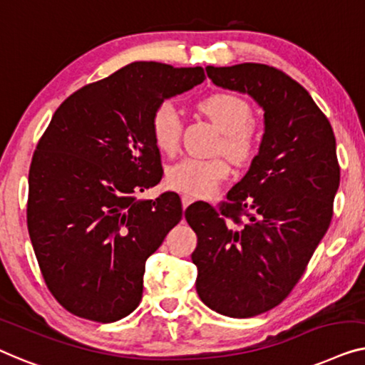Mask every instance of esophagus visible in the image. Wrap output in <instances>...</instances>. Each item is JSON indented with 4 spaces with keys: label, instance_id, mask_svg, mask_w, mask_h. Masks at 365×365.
Instances as JSON below:
<instances>
[{
    "label": "esophagus",
    "instance_id": "34e87169",
    "mask_svg": "<svg viewBox=\"0 0 365 365\" xmlns=\"http://www.w3.org/2000/svg\"><path fill=\"white\" fill-rule=\"evenodd\" d=\"M193 202H195L193 197H190V195H183V197H182V205H183V210L187 208V207H190V205H192Z\"/></svg>",
    "mask_w": 365,
    "mask_h": 365
}]
</instances>
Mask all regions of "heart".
I'll return each mask as SVG.
<instances>
[{"label":"heart","instance_id":"obj_1","mask_svg":"<svg viewBox=\"0 0 365 365\" xmlns=\"http://www.w3.org/2000/svg\"><path fill=\"white\" fill-rule=\"evenodd\" d=\"M200 110L207 114L223 132L220 148L235 163H246L261 145V130L251 119L253 110L248 101L233 92H215L200 101ZM152 137L158 150L177 152L182 140L183 120L172 101H163L152 112ZM230 175V165L223 157H187L172 165L167 182L172 188L193 197H208Z\"/></svg>","mask_w":365,"mask_h":365}]
</instances>
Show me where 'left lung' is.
Segmentation results:
<instances>
[{
	"mask_svg": "<svg viewBox=\"0 0 365 365\" xmlns=\"http://www.w3.org/2000/svg\"><path fill=\"white\" fill-rule=\"evenodd\" d=\"M207 74L263 107L264 135L227 202L185 210L198 238L197 292L220 314L253 317L289 296L329 228L341 180L336 137L309 92L283 71L243 63L208 66Z\"/></svg>",
	"mask_w": 365,
	"mask_h": 365,
	"instance_id": "1",
	"label": "left lung"
}]
</instances>
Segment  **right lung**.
I'll use <instances>...</instances> for the list:
<instances>
[{"mask_svg": "<svg viewBox=\"0 0 365 365\" xmlns=\"http://www.w3.org/2000/svg\"><path fill=\"white\" fill-rule=\"evenodd\" d=\"M203 68L138 61L71 94L29 167L28 232L51 294L74 316L114 322L142 299L145 261L182 220L180 197L135 195L162 180L155 107Z\"/></svg>", "mask_w": 365, "mask_h": 365, "instance_id": "1", "label": "right lung"}]
</instances>
